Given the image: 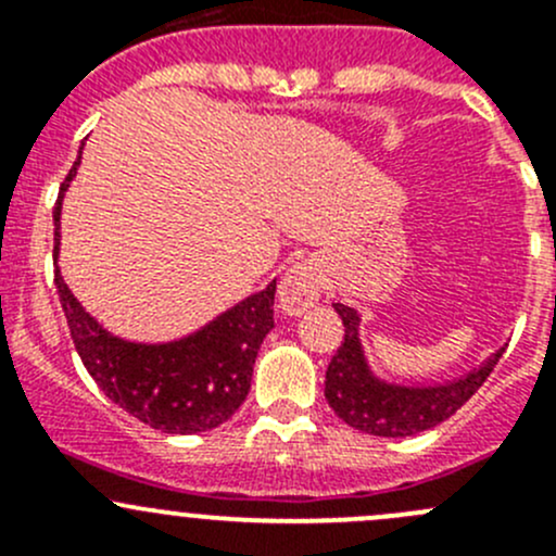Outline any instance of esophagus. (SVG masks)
I'll return each mask as SVG.
<instances>
[{
  "mask_svg": "<svg viewBox=\"0 0 556 556\" xmlns=\"http://www.w3.org/2000/svg\"><path fill=\"white\" fill-rule=\"evenodd\" d=\"M319 301V268L312 261H299L279 282V304L288 314H304Z\"/></svg>",
  "mask_w": 556,
  "mask_h": 556,
  "instance_id": "esophagus-1",
  "label": "esophagus"
}]
</instances>
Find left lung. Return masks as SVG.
I'll return each instance as SVG.
<instances>
[{"label":"left lung","instance_id":"left-lung-1","mask_svg":"<svg viewBox=\"0 0 556 556\" xmlns=\"http://www.w3.org/2000/svg\"><path fill=\"white\" fill-rule=\"evenodd\" d=\"M333 306L344 323V341H341L328 371H325V397H328L336 417L368 435L406 439V435H417L441 425L465 401H470V395L486 382L492 368L506 352V346H501L479 368L454 379V382L419 387L392 384L379 379L368 366L361 333H357L361 314L344 304Z\"/></svg>","mask_w":556,"mask_h":556}]
</instances>
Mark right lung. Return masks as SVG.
I'll return each mask as SVG.
<instances>
[{"label": "right lung", "instance_id": "add662e5", "mask_svg": "<svg viewBox=\"0 0 556 556\" xmlns=\"http://www.w3.org/2000/svg\"><path fill=\"white\" fill-rule=\"evenodd\" d=\"M80 155L61 182L53 210L55 261L61 244V201L75 179ZM55 288L77 355L93 382L123 412L172 435L204 433L226 422L242 406L250 392L257 350L274 328L277 279L261 293L247 295L237 306L217 314L195 333L164 344H139L112 336L72 295L59 266Z\"/></svg>", "mask_w": 556, "mask_h": 556}]
</instances>
